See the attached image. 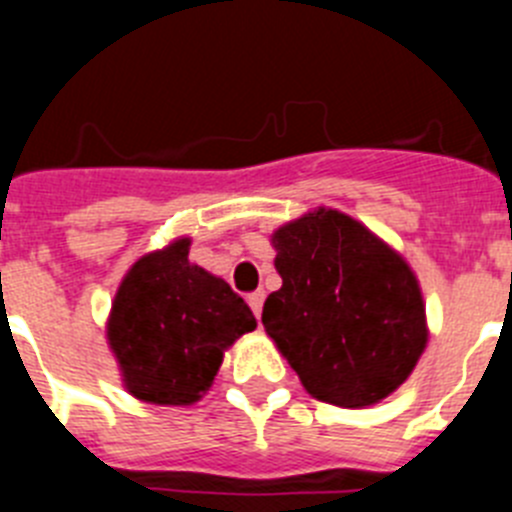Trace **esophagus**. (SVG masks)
Listing matches in <instances>:
<instances>
[{"label":"esophagus","mask_w":512,"mask_h":512,"mask_svg":"<svg viewBox=\"0 0 512 512\" xmlns=\"http://www.w3.org/2000/svg\"><path fill=\"white\" fill-rule=\"evenodd\" d=\"M264 289H259V292H253V295H248V305H251L253 315L256 318H261V310H264Z\"/></svg>","instance_id":"34e87169"}]
</instances>
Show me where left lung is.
Returning <instances> with one entry per match:
<instances>
[{
  "label": "left lung",
  "mask_w": 512,
  "mask_h": 512,
  "mask_svg": "<svg viewBox=\"0 0 512 512\" xmlns=\"http://www.w3.org/2000/svg\"><path fill=\"white\" fill-rule=\"evenodd\" d=\"M269 241L282 287L261 323L307 395L372 408L408 382L431 330L405 256L333 207L307 210Z\"/></svg>",
  "instance_id": "1"
}]
</instances>
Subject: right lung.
Instances as JSON below:
<instances>
[{
    "instance_id": "1",
    "label": "right lung",
    "mask_w": 512,
    "mask_h": 512,
    "mask_svg": "<svg viewBox=\"0 0 512 512\" xmlns=\"http://www.w3.org/2000/svg\"><path fill=\"white\" fill-rule=\"evenodd\" d=\"M192 238L179 235L143 253L122 277L104 336L128 395L184 408L215 382L223 356L256 328L251 307L225 279L189 261Z\"/></svg>"
}]
</instances>
